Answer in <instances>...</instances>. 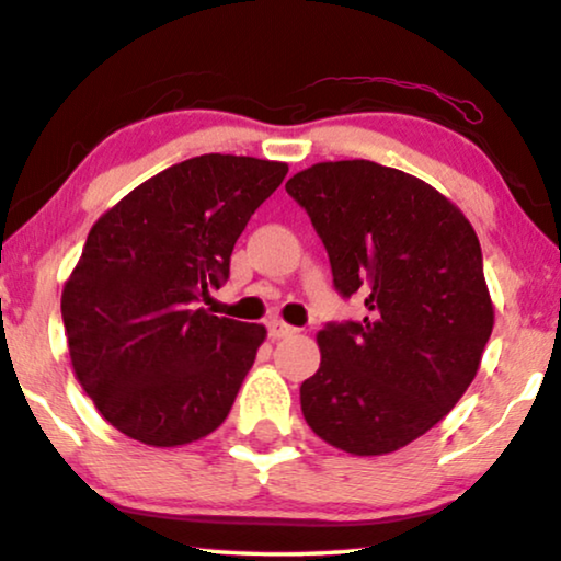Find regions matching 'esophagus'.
Here are the masks:
<instances>
[{
    "label": "esophagus",
    "mask_w": 561,
    "mask_h": 561,
    "mask_svg": "<svg viewBox=\"0 0 561 561\" xmlns=\"http://www.w3.org/2000/svg\"><path fill=\"white\" fill-rule=\"evenodd\" d=\"M291 333H295V328L287 325V322H282V320L270 322V337H274V341H279V337H287Z\"/></svg>",
    "instance_id": "1"
}]
</instances>
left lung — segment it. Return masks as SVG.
Masks as SVG:
<instances>
[{
	"instance_id": "8db88e82",
	"label": "left lung",
	"mask_w": 561,
	"mask_h": 561,
	"mask_svg": "<svg viewBox=\"0 0 561 561\" xmlns=\"http://www.w3.org/2000/svg\"><path fill=\"white\" fill-rule=\"evenodd\" d=\"M287 193L325 243L337 291L368 310L318 333L305 422L343 453H397L462 399L493 333L476 228L430 183L370 160L318 162Z\"/></svg>"
}]
</instances>
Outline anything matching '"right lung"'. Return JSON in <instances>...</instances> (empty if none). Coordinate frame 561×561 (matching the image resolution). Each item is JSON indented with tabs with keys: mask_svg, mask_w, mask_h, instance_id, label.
Instances as JSON below:
<instances>
[{
	"mask_svg": "<svg viewBox=\"0 0 561 561\" xmlns=\"http://www.w3.org/2000/svg\"><path fill=\"white\" fill-rule=\"evenodd\" d=\"M287 170L201 154L145 180L93 224L60 312L78 383L122 435L191 445L231 412L266 328L195 305L228 279L236 239Z\"/></svg>",
	"mask_w": 561,
	"mask_h": 561,
	"instance_id": "obj_1",
	"label": "right lung"
}]
</instances>
